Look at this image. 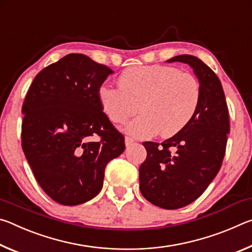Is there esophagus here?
Instances as JSON below:
<instances>
[{
	"mask_svg": "<svg viewBox=\"0 0 252 252\" xmlns=\"http://www.w3.org/2000/svg\"><path fill=\"white\" fill-rule=\"evenodd\" d=\"M133 144H134V139L131 138V136H126V146L131 147V146H133Z\"/></svg>",
	"mask_w": 252,
	"mask_h": 252,
	"instance_id": "1",
	"label": "esophagus"
}]
</instances>
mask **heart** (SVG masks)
Listing matches in <instances>:
<instances>
[{"label":"heart","instance_id":"heart-1","mask_svg":"<svg viewBox=\"0 0 252 252\" xmlns=\"http://www.w3.org/2000/svg\"><path fill=\"white\" fill-rule=\"evenodd\" d=\"M119 88L101 85L97 95L102 110L114 123H126L127 134L148 139L160 132L169 138L192 121L201 102V88L192 74L169 65L127 67L118 79Z\"/></svg>","mask_w":252,"mask_h":252}]
</instances>
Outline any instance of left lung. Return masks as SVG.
I'll return each mask as SVG.
<instances>
[{
	"label": "left lung",
	"mask_w": 252,
	"mask_h": 252,
	"mask_svg": "<svg viewBox=\"0 0 252 252\" xmlns=\"http://www.w3.org/2000/svg\"><path fill=\"white\" fill-rule=\"evenodd\" d=\"M168 62L192 67L201 88L198 112L180 133L162 143L146 141L140 165V190L149 202L173 210L201 195L219 172L230 132L229 110L220 80L201 60L189 54Z\"/></svg>",
	"instance_id": "left-lung-1"
}]
</instances>
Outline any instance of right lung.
I'll use <instances>...</instances> for the list:
<instances>
[{
  "mask_svg": "<svg viewBox=\"0 0 252 252\" xmlns=\"http://www.w3.org/2000/svg\"><path fill=\"white\" fill-rule=\"evenodd\" d=\"M112 72L87 55L71 53L39 72L25 95L23 152L37 183L60 204L94 198L106 164L126 149L125 135L97 95ZM94 136L97 142L91 140Z\"/></svg>",
  "mask_w": 252,
  "mask_h": 252,
  "instance_id": "obj_1",
  "label": "right lung"
}]
</instances>
